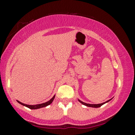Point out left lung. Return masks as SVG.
<instances>
[{"label": "left lung", "mask_w": 135, "mask_h": 135, "mask_svg": "<svg viewBox=\"0 0 135 135\" xmlns=\"http://www.w3.org/2000/svg\"><path fill=\"white\" fill-rule=\"evenodd\" d=\"M111 99H109V100H107V101H106V102H105V103H101V104H87V103H84V102L81 101V100H80L79 99V101L80 102V103H82V104H84V105H86V106H88V107H92V108H99V107L101 106V105H103L104 104H105V103H108V102L109 101V100H111Z\"/></svg>", "instance_id": "8db88e82"}]
</instances>
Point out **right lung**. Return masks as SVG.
<instances>
[{"label": "right lung", "mask_w": 135, "mask_h": 135, "mask_svg": "<svg viewBox=\"0 0 135 135\" xmlns=\"http://www.w3.org/2000/svg\"><path fill=\"white\" fill-rule=\"evenodd\" d=\"M55 95H54V96L52 97V98L50 100H48V102H46V103H45L40 104H36V105H27V104H26L21 103V102L19 101V100H17V101L18 102L19 104H21L23 105H24V106H26V107H27V108L31 109H36L44 108V107H46V106H47V105H50V104H51L52 102L53 101V100H54V99H55Z\"/></svg>", "instance_id": "add662e5"}]
</instances>
